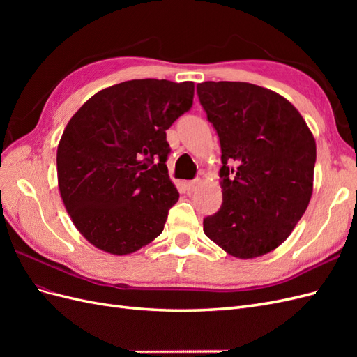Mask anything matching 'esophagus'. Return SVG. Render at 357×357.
<instances>
[{
	"instance_id": "obj_1",
	"label": "esophagus",
	"mask_w": 357,
	"mask_h": 357,
	"mask_svg": "<svg viewBox=\"0 0 357 357\" xmlns=\"http://www.w3.org/2000/svg\"><path fill=\"white\" fill-rule=\"evenodd\" d=\"M201 185V178H195V180H190L186 181V190L190 193L193 190H197V188Z\"/></svg>"
}]
</instances>
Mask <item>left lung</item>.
Here are the masks:
<instances>
[{
	"label": "left lung",
	"mask_w": 357,
	"mask_h": 357,
	"mask_svg": "<svg viewBox=\"0 0 357 357\" xmlns=\"http://www.w3.org/2000/svg\"><path fill=\"white\" fill-rule=\"evenodd\" d=\"M199 102L218 131L223 202L204 232L226 253L253 259L284 243L312 195L316 139L282 95L244 82H204Z\"/></svg>",
	"instance_id": "8db88e82"
}]
</instances>
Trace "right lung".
I'll return each instance as SVG.
<instances>
[{
  "instance_id": "add662e5",
  "label": "right lung",
  "mask_w": 357,
  "mask_h": 357,
  "mask_svg": "<svg viewBox=\"0 0 357 357\" xmlns=\"http://www.w3.org/2000/svg\"><path fill=\"white\" fill-rule=\"evenodd\" d=\"M193 82L143 79L96 92L63 129L58 186L77 231L116 256L152 243L178 199L167 129L193 102Z\"/></svg>"
}]
</instances>
